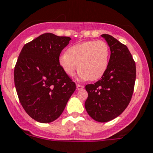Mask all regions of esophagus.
I'll list each match as a JSON object with an SVG mask.
<instances>
[{
    "instance_id": "esophagus-1",
    "label": "esophagus",
    "mask_w": 153,
    "mask_h": 153,
    "mask_svg": "<svg viewBox=\"0 0 153 153\" xmlns=\"http://www.w3.org/2000/svg\"><path fill=\"white\" fill-rule=\"evenodd\" d=\"M76 87H77V89H78V90H80V89H84V86H83V85H81V84H77V85H76Z\"/></svg>"
}]
</instances>
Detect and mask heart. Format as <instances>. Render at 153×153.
I'll list each match as a JSON object with an SVG mask.
<instances>
[{
  "mask_svg": "<svg viewBox=\"0 0 153 153\" xmlns=\"http://www.w3.org/2000/svg\"><path fill=\"white\" fill-rule=\"evenodd\" d=\"M110 58V49L104 41H89L68 48L67 53L59 57V65L69 77L80 69L78 76L81 80L95 81L104 75Z\"/></svg>",
  "mask_w": 153,
  "mask_h": 153,
  "instance_id": "b5f03b06",
  "label": "heart"
}]
</instances>
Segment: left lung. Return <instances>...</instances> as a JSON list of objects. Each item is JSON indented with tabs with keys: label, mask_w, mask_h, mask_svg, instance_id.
<instances>
[{
	"label": "left lung",
	"mask_w": 153,
	"mask_h": 153,
	"mask_svg": "<svg viewBox=\"0 0 153 153\" xmlns=\"http://www.w3.org/2000/svg\"><path fill=\"white\" fill-rule=\"evenodd\" d=\"M101 37L110 49L109 66L101 80L85 86L88 92L85 108L92 119L107 122L119 116L130 102L136 68L126 45L107 34Z\"/></svg>",
	"instance_id": "left-lung-1"
}]
</instances>
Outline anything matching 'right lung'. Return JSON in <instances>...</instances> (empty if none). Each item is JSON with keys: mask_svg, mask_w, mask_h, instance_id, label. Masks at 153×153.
Instances as JSON below:
<instances>
[{"mask_svg": "<svg viewBox=\"0 0 153 153\" xmlns=\"http://www.w3.org/2000/svg\"><path fill=\"white\" fill-rule=\"evenodd\" d=\"M69 37L44 33L24 46L14 70L21 105L35 121L50 123L59 118L75 90V84L59 65Z\"/></svg>", "mask_w": 153, "mask_h": 153, "instance_id": "obj_1", "label": "right lung"}]
</instances>
